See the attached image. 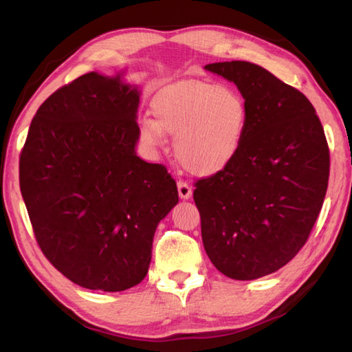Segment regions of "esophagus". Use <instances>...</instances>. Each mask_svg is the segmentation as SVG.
Instances as JSON below:
<instances>
[{
  "label": "esophagus",
  "instance_id": "34e87169",
  "mask_svg": "<svg viewBox=\"0 0 352 352\" xmlns=\"http://www.w3.org/2000/svg\"><path fill=\"white\" fill-rule=\"evenodd\" d=\"M177 188H178V195H180L182 199H190V195H192V188L189 186V183L178 180Z\"/></svg>",
  "mask_w": 352,
  "mask_h": 352
}]
</instances>
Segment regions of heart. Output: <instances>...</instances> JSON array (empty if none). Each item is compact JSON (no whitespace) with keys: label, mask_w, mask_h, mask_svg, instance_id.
<instances>
[{"label":"heart","mask_w":352,"mask_h":352,"mask_svg":"<svg viewBox=\"0 0 352 352\" xmlns=\"http://www.w3.org/2000/svg\"><path fill=\"white\" fill-rule=\"evenodd\" d=\"M153 121L140 126L147 146L164 144V133L175 138V155L184 168L211 177L228 168L239 153L248 121L241 93L201 80H182L162 88L152 100Z\"/></svg>","instance_id":"b5f03b06"}]
</instances>
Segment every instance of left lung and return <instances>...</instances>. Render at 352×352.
I'll use <instances>...</instances> for the list:
<instances>
[{"instance_id": "1", "label": "left lung", "mask_w": 352, "mask_h": 352, "mask_svg": "<svg viewBox=\"0 0 352 352\" xmlns=\"http://www.w3.org/2000/svg\"><path fill=\"white\" fill-rule=\"evenodd\" d=\"M248 107L239 153L195 183L201 239L214 267L248 281L284 267L305 245L329 180V147L309 99L259 65L210 63Z\"/></svg>"}]
</instances>
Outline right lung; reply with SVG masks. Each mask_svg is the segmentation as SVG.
<instances>
[{"instance_id":"right-lung-1","label":"right lung","mask_w":352,"mask_h":352,"mask_svg":"<svg viewBox=\"0 0 352 352\" xmlns=\"http://www.w3.org/2000/svg\"><path fill=\"white\" fill-rule=\"evenodd\" d=\"M140 93L88 73L47 98L20 155L38 247L69 281L121 292L147 275L160 220L178 204L163 164L136 157Z\"/></svg>"}]
</instances>
